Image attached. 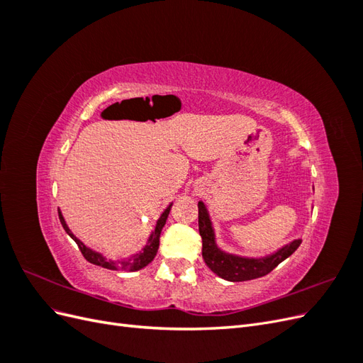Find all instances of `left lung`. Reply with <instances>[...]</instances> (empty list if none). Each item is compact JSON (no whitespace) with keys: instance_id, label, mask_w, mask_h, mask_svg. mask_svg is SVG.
Masks as SVG:
<instances>
[{"instance_id":"1","label":"left lung","mask_w":363,"mask_h":363,"mask_svg":"<svg viewBox=\"0 0 363 363\" xmlns=\"http://www.w3.org/2000/svg\"><path fill=\"white\" fill-rule=\"evenodd\" d=\"M199 228L203 239V259L206 265L218 277L227 281H247L267 276L301 244V239H295L291 244L263 257H244L227 252L216 245L215 230L203 201H199Z\"/></svg>"}]
</instances>
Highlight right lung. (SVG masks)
I'll return each mask as SVG.
<instances>
[{
	"label": "right lung",
	"mask_w": 363,
	"mask_h": 363,
	"mask_svg": "<svg viewBox=\"0 0 363 363\" xmlns=\"http://www.w3.org/2000/svg\"><path fill=\"white\" fill-rule=\"evenodd\" d=\"M171 206H172V203H171L167 208H164V212H163V213L160 215V218L157 219L156 227H155V230H152V232H151V235H150V238H148L147 245H145L144 248H142L139 252H136V255H131L130 257L123 259V260H118V262H115V260H112V259H106V257L101 255V252H98V251L89 248L87 245H84V244L82 242V240H80L79 238H77V236L71 232V230H69L67 221H65V218H63V215H62V212H60V208H59V219H60V223H62V227L65 228V232H67V233L74 239V242H75L77 245H79V248H80V251H82V255L84 256V259H86L87 262H91V263H94V265H98V267L107 268V269H113V271L121 269V271H130V272H133V271H139V269H142L144 267H147L148 263L156 257L157 250H159V239H160L162 228H163L164 223H167L169 211H171Z\"/></svg>",
	"instance_id": "add662e5"
}]
</instances>
